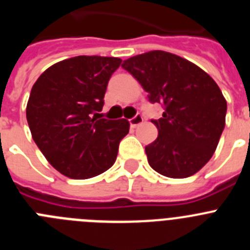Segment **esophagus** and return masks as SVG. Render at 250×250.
I'll list each match as a JSON object with an SVG mask.
<instances>
[{
  "instance_id": "34e87169",
  "label": "esophagus",
  "mask_w": 250,
  "mask_h": 250,
  "mask_svg": "<svg viewBox=\"0 0 250 250\" xmlns=\"http://www.w3.org/2000/svg\"><path fill=\"white\" fill-rule=\"evenodd\" d=\"M143 121H144V118H143V115H141V114H136L135 116H134V118H131L129 120L130 126H131V127L139 126L140 124H143Z\"/></svg>"
}]
</instances>
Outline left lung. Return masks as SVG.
<instances>
[{"label": "left lung", "instance_id": "1", "mask_svg": "<svg viewBox=\"0 0 250 250\" xmlns=\"http://www.w3.org/2000/svg\"><path fill=\"white\" fill-rule=\"evenodd\" d=\"M163 118L151 120L158 138L145 146L150 167L167 178L198 173L210 160L225 126L227 101L219 86L193 62L165 51H149L125 60Z\"/></svg>", "mask_w": 250, "mask_h": 250}]
</instances>
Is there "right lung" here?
<instances>
[{
  "mask_svg": "<svg viewBox=\"0 0 250 250\" xmlns=\"http://www.w3.org/2000/svg\"><path fill=\"white\" fill-rule=\"evenodd\" d=\"M121 59L76 56L48 67L31 90L26 118L34 141L57 171L71 179L100 175L114 165L129 132L125 119H99Z\"/></svg>",
  "mask_w": 250,
  "mask_h": 250,
  "instance_id": "add662e5",
  "label": "right lung"
}]
</instances>
